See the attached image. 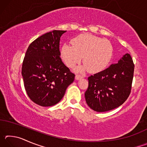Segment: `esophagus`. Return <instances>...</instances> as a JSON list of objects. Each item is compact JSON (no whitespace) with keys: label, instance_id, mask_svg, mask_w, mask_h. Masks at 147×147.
<instances>
[{"label":"esophagus","instance_id":"esophagus-1","mask_svg":"<svg viewBox=\"0 0 147 147\" xmlns=\"http://www.w3.org/2000/svg\"><path fill=\"white\" fill-rule=\"evenodd\" d=\"M82 78H84V76L80 75V74H76V75L75 76V79L76 80H78L82 79Z\"/></svg>","mask_w":147,"mask_h":147}]
</instances>
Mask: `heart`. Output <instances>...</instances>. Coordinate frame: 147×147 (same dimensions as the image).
Returning a JSON list of instances; mask_svg holds the SVG:
<instances>
[{
	"mask_svg": "<svg viewBox=\"0 0 147 147\" xmlns=\"http://www.w3.org/2000/svg\"><path fill=\"white\" fill-rule=\"evenodd\" d=\"M73 46L65 44L61 47V56L67 65L73 68L83 56V65L76 68V72L89 70L97 73L106 68L113 56V47L109 41L89 34L77 36L72 41Z\"/></svg>",
	"mask_w": 147,
	"mask_h": 147,
	"instance_id": "heart-1",
	"label": "heart"
}]
</instances>
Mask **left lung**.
Masks as SVG:
<instances>
[{
    "mask_svg": "<svg viewBox=\"0 0 147 147\" xmlns=\"http://www.w3.org/2000/svg\"><path fill=\"white\" fill-rule=\"evenodd\" d=\"M134 71L132 58L127 53L117 63L89 76L85 93L89 108L97 112H104L122 105L130 95Z\"/></svg>",
    "mask_w": 147,
    "mask_h": 147,
    "instance_id": "obj_1",
    "label": "left lung"
}]
</instances>
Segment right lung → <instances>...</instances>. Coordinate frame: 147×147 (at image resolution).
I'll use <instances>...</instances> for the list:
<instances>
[{"label":"right lung","mask_w":147,"mask_h":147,"mask_svg":"<svg viewBox=\"0 0 147 147\" xmlns=\"http://www.w3.org/2000/svg\"><path fill=\"white\" fill-rule=\"evenodd\" d=\"M67 31L53 30L30 45L22 65L24 86L29 98L44 107L58 104L74 74L60 58L59 41Z\"/></svg>","instance_id":"obj_1"}]
</instances>
